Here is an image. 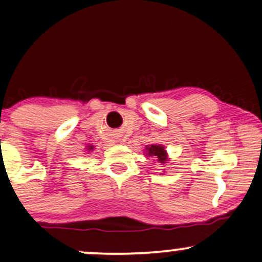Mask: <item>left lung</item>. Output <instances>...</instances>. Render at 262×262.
Returning <instances> with one entry per match:
<instances>
[{"label":"left lung","mask_w":262,"mask_h":262,"mask_svg":"<svg viewBox=\"0 0 262 262\" xmlns=\"http://www.w3.org/2000/svg\"><path fill=\"white\" fill-rule=\"evenodd\" d=\"M144 154L147 157H150V158L153 159V161L158 162V163L161 164H166L168 163V161H169V158H168V153L166 150V147L162 144H149L145 147V150H144ZM164 172V169H163Z\"/></svg>","instance_id":"1"}]
</instances>
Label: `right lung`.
<instances>
[{"label":"right lung","mask_w":262,"mask_h":262,"mask_svg":"<svg viewBox=\"0 0 262 262\" xmlns=\"http://www.w3.org/2000/svg\"><path fill=\"white\" fill-rule=\"evenodd\" d=\"M86 149H88V152H92V150L94 149V145H88Z\"/></svg>","instance_id":"add662e5"}]
</instances>
